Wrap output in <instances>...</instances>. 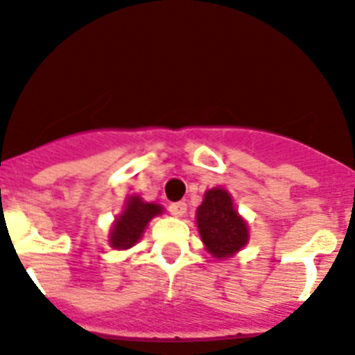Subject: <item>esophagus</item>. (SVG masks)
<instances>
[{
  "instance_id": "34e87169",
  "label": "esophagus",
  "mask_w": 355,
  "mask_h": 355,
  "mask_svg": "<svg viewBox=\"0 0 355 355\" xmlns=\"http://www.w3.org/2000/svg\"><path fill=\"white\" fill-rule=\"evenodd\" d=\"M186 202H173L169 204V211H171V215H175V217H184L186 215Z\"/></svg>"
}]
</instances>
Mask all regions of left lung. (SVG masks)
<instances>
[{"instance_id": "1", "label": "left lung", "mask_w": 355, "mask_h": 355, "mask_svg": "<svg viewBox=\"0 0 355 355\" xmlns=\"http://www.w3.org/2000/svg\"><path fill=\"white\" fill-rule=\"evenodd\" d=\"M197 227L204 246L215 259H227L248 244V224L233 206L232 195L223 187L204 193L197 209Z\"/></svg>"}]
</instances>
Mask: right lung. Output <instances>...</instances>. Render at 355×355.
I'll list each match as a JSON object with an SVG mask.
<instances>
[{"label":"right lung","mask_w":355,"mask_h":355,"mask_svg":"<svg viewBox=\"0 0 355 355\" xmlns=\"http://www.w3.org/2000/svg\"><path fill=\"white\" fill-rule=\"evenodd\" d=\"M164 211L160 204L144 202L138 195H131L125 202L122 215L114 220L109 233V244L114 250H129L142 239L153 217Z\"/></svg>","instance_id":"1"}]
</instances>
